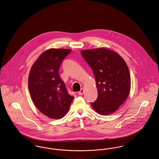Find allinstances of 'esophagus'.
<instances>
[{"mask_svg":"<svg viewBox=\"0 0 159 159\" xmlns=\"http://www.w3.org/2000/svg\"><path fill=\"white\" fill-rule=\"evenodd\" d=\"M84 93V89L83 88H82V89H80V91L78 92V94H79V95H82Z\"/></svg>","mask_w":159,"mask_h":159,"instance_id":"obj_1","label":"esophagus"}]
</instances>
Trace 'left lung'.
Returning <instances> with one entry per match:
<instances>
[{"label": "left lung", "mask_w": 159, "mask_h": 159, "mask_svg": "<svg viewBox=\"0 0 159 159\" xmlns=\"http://www.w3.org/2000/svg\"><path fill=\"white\" fill-rule=\"evenodd\" d=\"M81 54L93 72L98 92L91 106L101 115L113 113L123 104L130 92L126 63L118 53L104 48L84 50Z\"/></svg>", "instance_id": "8db88e82"}]
</instances>
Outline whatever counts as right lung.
I'll return each instance as SVG.
<instances>
[{"label": "right lung", "mask_w": 159, "mask_h": 159, "mask_svg": "<svg viewBox=\"0 0 159 159\" xmlns=\"http://www.w3.org/2000/svg\"><path fill=\"white\" fill-rule=\"evenodd\" d=\"M70 49H49L34 63L29 76V89L36 108L44 115L60 119L68 112L74 96L68 94L58 71Z\"/></svg>", "instance_id": "add662e5"}]
</instances>
